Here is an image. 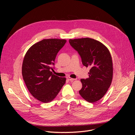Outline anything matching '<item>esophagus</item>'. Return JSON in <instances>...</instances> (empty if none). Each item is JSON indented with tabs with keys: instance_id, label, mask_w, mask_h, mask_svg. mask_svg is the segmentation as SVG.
Listing matches in <instances>:
<instances>
[{
	"instance_id": "1",
	"label": "esophagus",
	"mask_w": 135,
	"mask_h": 135,
	"mask_svg": "<svg viewBox=\"0 0 135 135\" xmlns=\"http://www.w3.org/2000/svg\"><path fill=\"white\" fill-rule=\"evenodd\" d=\"M67 79L68 80H70V81H73V80H75V79L72 78H70V77H69V76H67Z\"/></svg>"
}]
</instances>
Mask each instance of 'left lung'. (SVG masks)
<instances>
[{
    "mask_svg": "<svg viewBox=\"0 0 135 135\" xmlns=\"http://www.w3.org/2000/svg\"><path fill=\"white\" fill-rule=\"evenodd\" d=\"M69 42L80 55L83 65L90 68L88 78L80 80L82 88L79 94L86 101L96 102L104 96L112 81L113 67L110 53L103 44L94 39H69Z\"/></svg>",
    "mask_w": 135,
    "mask_h": 135,
    "instance_id": "8db88e82",
    "label": "left lung"
}]
</instances>
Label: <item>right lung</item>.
Returning a JSON list of instances; mask_svg holds the SVG:
<instances>
[{
  "label": "right lung",
  "mask_w": 135,
  "mask_h": 135,
  "mask_svg": "<svg viewBox=\"0 0 135 135\" xmlns=\"http://www.w3.org/2000/svg\"><path fill=\"white\" fill-rule=\"evenodd\" d=\"M66 41L65 39H43L33 44L24 57L23 79L32 95L42 102L52 101L66 83V78L54 75L51 69L57 54Z\"/></svg>",
  "instance_id": "right-lung-1"
}]
</instances>
